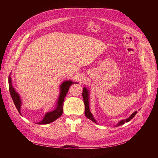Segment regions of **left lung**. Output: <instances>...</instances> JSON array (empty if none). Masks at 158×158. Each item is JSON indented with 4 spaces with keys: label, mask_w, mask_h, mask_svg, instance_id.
I'll list each match as a JSON object with an SVG mask.
<instances>
[{
    "label": "left lung",
    "mask_w": 158,
    "mask_h": 158,
    "mask_svg": "<svg viewBox=\"0 0 158 158\" xmlns=\"http://www.w3.org/2000/svg\"><path fill=\"white\" fill-rule=\"evenodd\" d=\"M89 90L85 88L84 87L83 88V92H82V97H83V99H84V106H85V115L88 118L90 119L91 121H93L94 123L98 124L97 121H95V118L94 117L92 113L90 112V109H89ZM137 113V111H135L133 113H132L131 114V116L129 117L128 118H126V119H123V120H121L118 123L117 125H116V127L120 126V125H123L125 124V123H127L128 121H130L131 119L136 115V114Z\"/></svg>",
    "instance_id": "8db88e82"
}]
</instances>
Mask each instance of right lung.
I'll list each match as a JSON object with an SVG mask.
<instances>
[{
	"instance_id": "1",
	"label": "right lung",
	"mask_w": 158,
	"mask_h": 158,
	"mask_svg": "<svg viewBox=\"0 0 158 158\" xmlns=\"http://www.w3.org/2000/svg\"><path fill=\"white\" fill-rule=\"evenodd\" d=\"M10 76L8 77V84H9V91L13 100V102L15 105L18 112L21 114V106H22V100L19 94L16 92L12 85V78ZM74 84H78V82H74L72 80H65L60 85V94L59 95L58 99L56 101V106L55 109L50 112H47L45 113L44 118L40 122H38L37 124L39 125H47V124L51 123L54 121L56 120L57 118L60 117L63 114V102L64 101V98L66 97V94L68 93L70 85Z\"/></svg>"
}]
</instances>
